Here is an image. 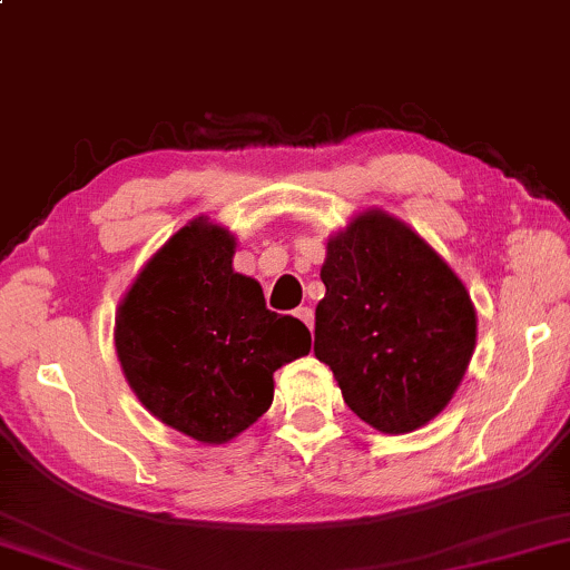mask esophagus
Returning a JSON list of instances; mask_svg holds the SVG:
<instances>
[{
    "label": "esophagus",
    "mask_w": 570,
    "mask_h": 570,
    "mask_svg": "<svg viewBox=\"0 0 570 570\" xmlns=\"http://www.w3.org/2000/svg\"><path fill=\"white\" fill-rule=\"evenodd\" d=\"M294 315H297V317H299V321H302V323H305L309 331H313V325H315V315H313V309H309V307H299V309H297V313H294Z\"/></svg>",
    "instance_id": "34e87169"
}]
</instances>
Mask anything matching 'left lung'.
<instances>
[{
  "label": "left lung",
  "mask_w": 570,
  "mask_h": 570,
  "mask_svg": "<svg viewBox=\"0 0 570 570\" xmlns=\"http://www.w3.org/2000/svg\"><path fill=\"white\" fill-rule=\"evenodd\" d=\"M315 307V356L346 406L385 435L443 412L476 346V309L456 271L381 208L331 234Z\"/></svg>",
  "instance_id": "8db88e82"
}]
</instances>
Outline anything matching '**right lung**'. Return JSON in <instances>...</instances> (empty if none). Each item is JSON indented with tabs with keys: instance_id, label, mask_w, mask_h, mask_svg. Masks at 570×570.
<instances>
[{
	"instance_id": "1",
	"label": "right lung",
	"mask_w": 570,
	"mask_h": 570,
	"mask_svg": "<svg viewBox=\"0 0 570 570\" xmlns=\"http://www.w3.org/2000/svg\"><path fill=\"white\" fill-rule=\"evenodd\" d=\"M237 237L197 216L174 232L125 292L114 346L140 404L206 445L245 432L273 401V373L309 352L307 325L265 307L232 268Z\"/></svg>"
}]
</instances>
